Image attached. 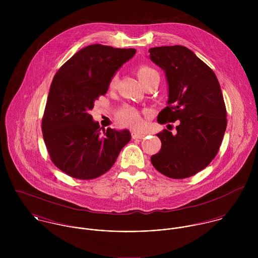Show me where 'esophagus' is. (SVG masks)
<instances>
[{
    "label": "esophagus",
    "mask_w": 258,
    "mask_h": 258,
    "mask_svg": "<svg viewBox=\"0 0 258 258\" xmlns=\"http://www.w3.org/2000/svg\"><path fill=\"white\" fill-rule=\"evenodd\" d=\"M131 135H132V138L135 139V140H137V139H143V138L145 137V134L137 133V132H135V131H133V132L131 133Z\"/></svg>",
    "instance_id": "esophagus-1"
}]
</instances>
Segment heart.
I'll return each instance as SVG.
<instances>
[{
    "label": "heart",
    "mask_w": 258,
    "mask_h": 258,
    "mask_svg": "<svg viewBox=\"0 0 258 258\" xmlns=\"http://www.w3.org/2000/svg\"><path fill=\"white\" fill-rule=\"evenodd\" d=\"M157 74L158 73L154 69L148 66H141L137 69V76L142 82V84H144L148 79H150L153 75ZM115 82H116V77L114 76L111 79V87L115 85ZM117 120L120 124L124 126H130L133 128H139L142 125V118L139 111L129 105H125L118 110Z\"/></svg>",
    "instance_id": "1"
}]
</instances>
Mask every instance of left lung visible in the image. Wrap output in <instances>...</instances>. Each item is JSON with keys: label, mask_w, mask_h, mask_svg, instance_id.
<instances>
[{"label": "left lung", "mask_w": 258, "mask_h": 258, "mask_svg": "<svg viewBox=\"0 0 258 258\" xmlns=\"http://www.w3.org/2000/svg\"><path fill=\"white\" fill-rule=\"evenodd\" d=\"M150 59L166 74L168 106L158 115L166 124L179 120L177 133L157 134L162 147L151 157L155 169L184 179L205 169L216 157L226 129V110L215 73L183 45L149 49Z\"/></svg>", "instance_id": "1"}]
</instances>
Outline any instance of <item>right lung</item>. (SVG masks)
Returning <instances> with one entry per match:
<instances>
[{
	"label": "right lung",
	"mask_w": 258,
	"mask_h": 258,
	"mask_svg": "<svg viewBox=\"0 0 258 258\" xmlns=\"http://www.w3.org/2000/svg\"><path fill=\"white\" fill-rule=\"evenodd\" d=\"M135 52V48L91 44L78 50L54 75L41 129L51 161L69 176L90 180L105 174L130 141L127 129L101 132L90 110Z\"/></svg>",
	"instance_id": "right-lung-1"
}]
</instances>
